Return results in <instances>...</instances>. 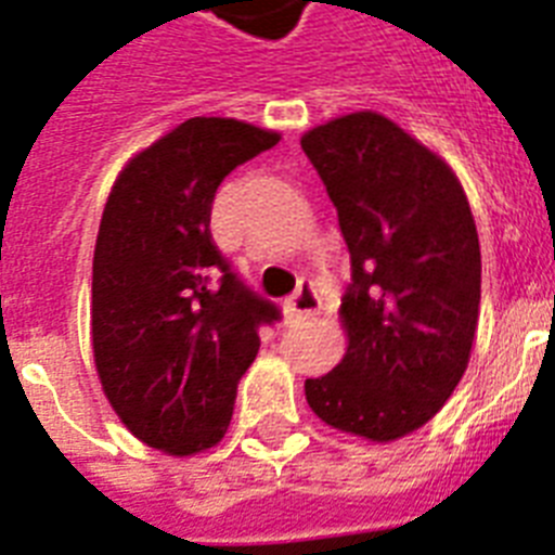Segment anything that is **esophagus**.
Instances as JSON below:
<instances>
[{"label":"esophagus","mask_w":555,"mask_h":555,"mask_svg":"<svg viewBox=\"0 0 555 555\" xmlns=\"http://www.w3.org/2000/svg\"><path fill=\"white\" fill-rule=\"evenodd\" d=\"M284 312L291 321H305V318H312L321 312V296H318L315 284L312 282H301L298 284V291L293 293L291 301L284 305Z\"/></svg>","instance_id":"34e87169"}]
</instances>
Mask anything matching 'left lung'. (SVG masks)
I'll list each match as a JSON object with an SVG mask.
<instances>
[{
  "label": "left lung",
  "instance_id": "8db88e82",
  "mask_svg": "<svg viewBox=\"0 0 555 555\" xmlns=\"http://www.w3.org/2000/svg\"><path fill=\"white\" fill-rule=\"evenodd\" d=\"M351 257L344 360L307 379V404L335 430L393 441L430 422L469 363L480 243L455 172L374 111L301 137Z\"/></svg>",
  "mask_w": 555,
  "mask_h": 555
}]
</instances>
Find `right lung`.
Returning <instances> with one entry per match:
<instances>
[{"instance_id": "right-lung-1", "label": "right lung", "mask_w": 555, "mask_h": 555, "mask_svg": "<svg viewBox=\"0 0 555 555\" xmlns=\"http://www.w3.org/2000/svg\"><path fill=\"white\" fill-rule=\"evenodd\" d=\"M276 142L240 119L192 117L125 164L105 204L91 273L94 363L125 427L170 455L223 438L259 326L282 318L209 231L220 181Z\"/></svg>"}]
</instances>
